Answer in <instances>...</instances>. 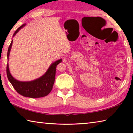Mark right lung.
Returning a JSON list of instances; mask_svg holds the SVG:
<instances>
[{"mask_svg":"<svg viewBox=\"0 0 133 133\" xmlns=\"http://www.w3.org/2000/svg\"><path fill=\"white\" fill-rule=\"evenodd\" d=\"M26 26V24L20 26L13 34L14 37L17 33H18L22 28ZM13 40L9 47L8 51V59L9 60L10 51L12 46ZM62 59L56 60L50 66L43 75L37 79L29 81V82H21L19 81L13 77L10 73L9 64L6 67V73L8 80L14 87L15 90L22 96L30 98H39L46 96L50 93L52 90L54 83L55 80L56 69L57 65L61 63Z\"/></svg>","mask_w":133,"mask_h":133,"instance_id":"add662e5","label":"right lung"}]
</instances>
